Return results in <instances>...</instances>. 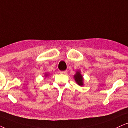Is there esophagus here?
Returning a JSON list of instances; mask_svg holds the SVG:
<instances>
[{
  "label": "esophagus",
  "mask_w": 128,
  "mask_h": 128,
  "mask_svg": "<svg viewBox=\"0 0 128 128\" xmlns=\"http://www.w3.org/2000/svg\"><path fill=\"white\" fill-rule=\"evenodd\" d=\"M67 73H68L67 70H64V71H60V74H64V75H66Z\"/></svg>",
  "instance_id": "34e87169"
}]
</instances>
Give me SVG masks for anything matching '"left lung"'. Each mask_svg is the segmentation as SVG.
Here are the masks:
<instances>
[{
    "instance_id": "obj_1",
    "label": "left lung",
    "mask_w": 128,
    "mask_h": 128,
    "mask_svg": "<svg viewBox=\"0 0 128 128\" xmlns=\"http://www.w3.org/2000/svg\"><path fill=\"white\" fill-rule=\"evenodd\" d=\"M74 78L78 86H84V77L82 75L81 70H77L75 75L74 76Z\"/></svg>"
}]
</instances>
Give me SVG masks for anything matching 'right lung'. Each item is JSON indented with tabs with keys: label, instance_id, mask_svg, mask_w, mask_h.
<instances>
[{
	"label": "right lung",
	"instance_id": "obj_1",
	"mask_svg": "<svg viewBox=\"0 0 128 128\" xmlns=\"http://www.w3.org/2000/svg\"><path fill=\"white\" fill-rule=\"evenodd\" d=\"M48 75H49V74H48V73H46L45 75H44V78H47V76H48Z\"/></svg>",
	"mask_w": 128,
	"mask_h": 128
}]
</instances>
